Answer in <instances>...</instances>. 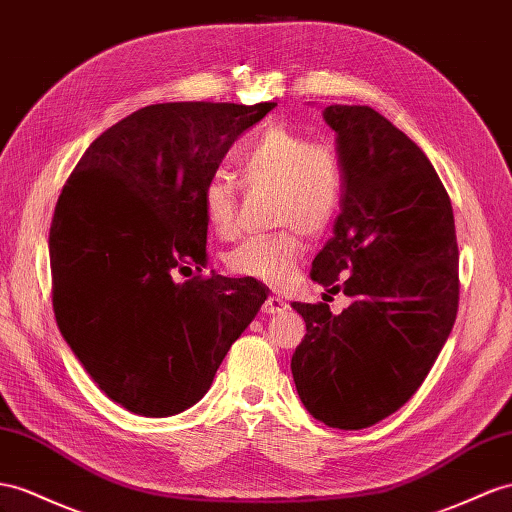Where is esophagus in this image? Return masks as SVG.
<instances>
[{"instance_id":"34e87169","label":"esophagus","mask_w":512,"mask_h":512,"mask_svg":"<svg viewBox=\"0 0 512 512\" xmlns=\"http://www.w3.org/2000/svg\"><path fill=\"white\" fill-rule=\"evenodd\" d=\"M285 309H287V303L279 296H268L266 303L261 305V313H264V316H274V313H281Z\"/></svg>"}]
</instances>
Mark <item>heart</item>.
<instances>
[{
    "label": "heart",
    "mask_w": 512,
    "mask_h": 512,
    "mask_svg": "<svg viewBox=\"0 0 512 512\" xmlns=\"http://www.w3.org/2000/svg\"><path fill=\"white\" fill-rule=\"evenodd\" d=\"M246 186H270L272 220L283 225L270 235H257L227 255V270L235 277L281 287L290 283L303 257L302 231L318 235L331 225L344 194V170L337 153L322 142L272 125L248 144L238 160ZM240 190L225 175L207 179L201 192L203 216L218 238L238 229Z\"/></svg>",
    "instance_id": "1"
}]
</instances>
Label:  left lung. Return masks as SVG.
Returning <instances> with one entry per match:
<instances>
[{"label": "left lung", "instance_id": "left-lung-1", "mask_svg": "<svg viewBox=\"0 0 512 512\" xmlns=\"http://www.w3.org/2000/svg\"><path fill=\"white\" fill-rule=\"evenodd\" d=\"M324 119L344 194L311 279L352 303L339 316L292 303L307 324L292 376L313 417L361 430L409 402L437 361L458 311V244L450 196L409 136L368 106H329Z\"/></svg>", "mask_w": 512, "mask_h": 512}]
</instances>
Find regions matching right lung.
<instances>
[{"label": "right lung", "instance_id": "add662e5", "mask_svg": "<svg viewBox=\"0 0 512 512\" xmlns=\"http://www.w3.org/2000/svg\"><path fill=\"white\" fill-rule=\"evenodd\" d=\"M277 103H155L90 144L49 229L62 337L106 396L144 417L199 402L264 305L251 279L207 266L201 192L244 129Z\"/></svg>", "mask_w": 512, "mask_h": 512}]
</instances>
